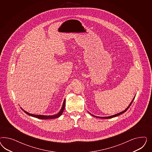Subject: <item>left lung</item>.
Segmentation results:
<instances>
[{
  "label": "left lung",
  "mask_w": 152,
  "mask_h": 152,
  "mask_svg": "<svg viewBox=\"0 0 152 152\" xmlns=\"http://www.w3.org/2000/svg\"><path fill=\"white\" fill-rule=\"evenodd\" d=\"M134 98H135V97H134L133 99L132 100V102H130V104H129V106H128V107L125 110L123 111H121V112H120L119 113H118V114H115V115H111V116H106V117H100V116H95V115H92L91 114H90L91 115L93 116H94V117H96V118H101V119H110V118H114L115 116H118V115H121V114H123V113H124L125 111H126V110H128V109H129V107L130 106V105H132V102H133V101L134 100Z\"/></svg>",
  "instance_id": "obj_1"
}]
</instances>
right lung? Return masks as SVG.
Returning a JSON list of instances; mask_svg holds the SVG:
<instances>
[{
  "mask_svg": "<svg viewBox=\"0 0 152 152\" xmlns=\"http://www.w3.org/2000/svg\"><path fill=\"white\" fill-rule=\"evenodd\" d=\"M64 107H65V99L64 101V103H63V105H62V107L61 109V110L59 111V113L56 115H35V114H30L29 113L27 112L26 111L24 110L23 109L22 107H20L22 109V110L25 113H26L27 115H29L31 116H33V117H34V118H37L38 119H55V118H58L59 116H60L61 115H62L63 111L64 110Z\"/></svg>",
  "mask_w": 152,
  "mask_h": 152,
  "instance_id": "1",
  "label": "right lung"
}]
</instances>
